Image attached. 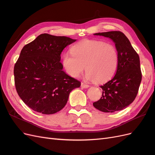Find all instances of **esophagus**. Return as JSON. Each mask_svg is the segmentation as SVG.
<instances>
[{
	"mask_svg": "<svg viewBox=\"0 0 155 155\" xmlns=\"http://www.w3.org/2000/svg\"><path fill=\"white\" fill-rule=\"evenodd\" d=\"M81 87L83 88H88L89 86L88 85H87V84H85V83H81Z\"/></svg>",
	"mask_w": 155,
	"mask_h": 155,
	"instance_id": "1",
	"label": "esophagus"
}]
</instances>
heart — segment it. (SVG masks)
<instances>
[{"label":"heart","mask_w":155,"mask_h":155,"mask_svg":"<svg viewBox=\"0 0 155 155\" xmlns=\"http://www.w3.org/2000/svg\"><path fill=\"white\" fill-rule=\"evenodd\" d=\"M72 53H64L62 64L70 76L78 78L86 70V78L97 83L107 81L114 76L118 65V52L110 43L85 39L74 45Z\"/></svg>","instance_id":"1"}]
</instances>
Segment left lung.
<instances>
[{
	"label": "left lung",
	"instance_id": "8db88e82",
	"mask_svg": "<svg viewBox=\"0 0 155 155\" xmlns=\"http://www.w3.org/2000/svg\"><path fill=\"white\" fill-rule=\"evenodd\" d=\"M94 35L109 37L113 41L118 52V65L111 80L100 86V99L93 103L96 109L104 112H114L125 109L137 96L142 81L140 58L124 33L112 31Z\"/></svg>",
	"mask_w": 155,
	"mask_h": 155
}]
</instances>
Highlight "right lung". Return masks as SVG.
<instances>
[{"label":"right lung","instance_id":"1","mask_svg":"<svg viewBox=\"0 0 155 155\" xmlns=\"http://www.w3.org/2000/svg\"><path fill=\"white\" fill-rule=\"evenodd\" d=\"M76 39L48 34L39 35L22 49L14 67L16 91L32 110L52 114L67 104L70 92L81 82L63 70L61 54Z\"/></svg>","mask_w":155,"mask_h":155}]
</instances>
